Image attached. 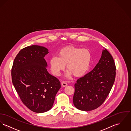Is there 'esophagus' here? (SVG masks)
Returning a JSON list of instances; mask_svg holds the SVG:
<instances>
[{
	"label": "esophagus",
	"instance_id": "34e87169",
	"mask_svg": "<svg viewBox=\"0 0 131 131\" xmlns=\"http://www.w3.org/2000/svg\"><path fill=\"white\" fill-rule=\"evenodd\" d=\"M67 85H68V84L66 83V82L63 81V82H62L61 83V85H62L63 87L66 86Z\"/></svg>",
	"mask_w": 131,
	"mask_h": 131
}]
</instances>
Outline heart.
<instances>
[{
  "label": "heart",
  "mask_w": 131,
  "mask_h": 131,
  "mask_svg": "<svg viewBox=\"0 0 131 131\" xmlns=\"http://www.w3.org/2000/svg\"><path fill=\"white\" fill-rule=\"evenodd\" d=\"M91 60L92 55L88 49L68 46L60 50L58 57L50 58V71L53 75L60 76L67 64V77H70L71 75L77 78L81 77L88 71Z\"/></svg>",
  "instance_id": "b5f03b06"
}]
</instances>
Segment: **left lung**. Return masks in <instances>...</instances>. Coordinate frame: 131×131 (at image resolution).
<instances>
[{
  "mask_svg": "<svg viewBox=\"0 0 131 131\" xmlns=\"http://www.w3.org/2000/svg\"><path fill=\"white\" fill-rule=\"evenodd\" d=\"M116 70L112 55L105 49L94 69L79 79L74 84L73 103L76 108L90 111L101 106L114 84Z\"/></svg>",
  "mask_w": 131,
  "mask_h": 131,
  "instance_id": "1",
  "label": "left lung"
}]
</instances>
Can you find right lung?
Wrapping results in <instances>:
<instances>
[{"instance_id": "add662e5", "label": "right lung", "mask_w": 131, "mask_h": 131, "mask_svg": "<svg viewBox=\"0 0 131 131\" xmlns=\"http://www.w3.org/2000/svg\"><path fill=\"white\" fill-rule=\"evenodd\" d=\"M48 51L36 45L23 48L14 60L12 69V83L20 100L37 113L52 107L61 87L59 80L47 71L44 58Z\"/></svg>"}]
</instances>
